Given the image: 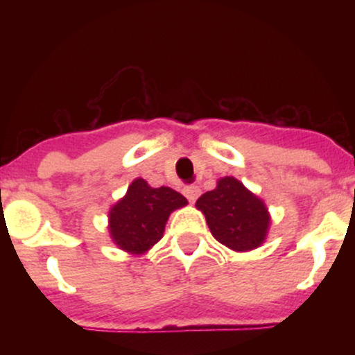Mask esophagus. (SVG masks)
<instances>
[{
    "mask_svg": "<svg viewBox=\"0 0 355 355\" xmlns=\"http://www.w3.org/2000/svg\"><path fill=\"white\" fill-rule=\"evenodd\" d=\"M183 193H185V197L189 198L190 203H195V200L200 197V189H198V187H195V185L185 187V189H183Z\"/></svg>",
    "mask_w": 355,
    "mask_h": 355,
    "instance_id": "esophagus-1",
    "label": "esophagus"
}]
</instances>
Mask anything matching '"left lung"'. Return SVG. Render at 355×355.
Listing matches in <instances>:
<instances>
[{
    "mask_svg": "<svg viewBox=\"0 0 355 355\" xmlns=\"http://www.w3.org/2000/svg\"><path fill=\"white\" fill-rule=\"evenodd\" d=\"M222 245L234 252H250L266 242L270 214L266 202L235 177H222L214 190L195 203Z\"/></svg>",
    "mask_w": 355,
    "mask_h": 355,
    "instance_id": "1",
    "label": "left lung"
}]
</instances>
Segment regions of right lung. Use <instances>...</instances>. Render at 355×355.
I'll list each match as a JSON object with an SVG mask.
<instances>
[{
	"mask_svg": "<svg viewBox=\"0 0 355 355\" xmlns=\"http://www.w3.org/2000/svg\"><path fill=\"white\" fill-rule=\"evenodd\" d=\"M187 203V198L170 187L153 189L145 178H135L123 197L110 207V239L120 250L144 255L164 237L170 214Z\"/></svg>",
	"mask_w": 355,
	"mask_h": 355,
	"instance_id": "add662e5",
	"label": "right lung"
}]
</instances>
